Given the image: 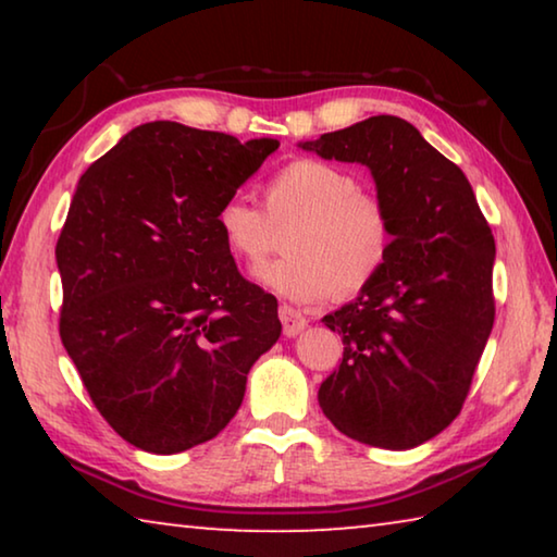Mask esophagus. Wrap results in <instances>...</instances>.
I'll list each match as a JSON object with an SVG mask.
<instances>
[{
  "label": "esophagus",
  "instance_id": "34e87169",
  "mask_svg": "<svg viewBox=\"0 0 557 557\" xmlns=\"http://www.w3.org/2000/svg\"><path fill=\"white\" fill-rule=\"evenodd\" d=\"M280 322H282V332H285V336H297L307 329L309 319L297 312V309H292L287 305L280 307Z\"/></svg>",
  "mask_w": 557,
  "mask_h": 557
}]
</instances>
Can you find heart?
Instances as JSON below:
<instances>
[{
  "mask_svg": "<svg viewBox=\"0 0 557 557\" xmlns=\"http://www.w3.org/2000/svg\"><path fill=\"white\" fill-rule=\"evenodd\" d=\"M268 213L233 194L215 211V228L235 258L258 268L275 243V226L292 221L285 256L256 272L280 297L312 305L334 289L356 295L381 275L393 250V219L379 196L358 188L346 169L322 159H295L270 178Z\"/></svg>",
  "mask_w": 557,
  "mask_h": 557,
  "instance_id": "1",
  "label": "heart"
}]
</instances>
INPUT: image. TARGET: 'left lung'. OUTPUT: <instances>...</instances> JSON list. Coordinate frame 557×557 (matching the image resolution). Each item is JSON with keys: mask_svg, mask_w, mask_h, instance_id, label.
I'll list each match as a JSON object with an SVG mask.
<instances>
[{"mask_svg": "<svg viewBox=\"0 0 557 557\" xmlns=\"http://www.w3.org/2000/svg\"><path fill=\"white\" fill-rule=\"evenodd\" d=\"M299 147L369 166L393 219L381 275L322 319L344 358L319 405L346 437L412 449L457 418L492 334V228L465 172L400 117L375 115Z\"/></svg>", "mask_w": 557, "mask_h": 557, "instance_id": "8db88e82", "label": "left lung"}]
</instances>
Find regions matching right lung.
Returning a JSON list of instances; mask_svg holds the SVG:
<instances>
[{
    "mask_svg": "<svg viewBox=\"0 0 557 557\" xmlns=\"http://www.w3.org/2000/svg\"><path fill=\"white\" fill-rule=\"evenodd\" d=\"M277 147L147 122L75 186L55 245L61 342L129 445L176 455L213 440L280 338L277 299L243 280L215 228Z\"/></svg>",
    "mask_w": 557,
    "mask_h": 557,
    "instance_id": "add662e5",
    "label": "right lung"
}]
</instances>
